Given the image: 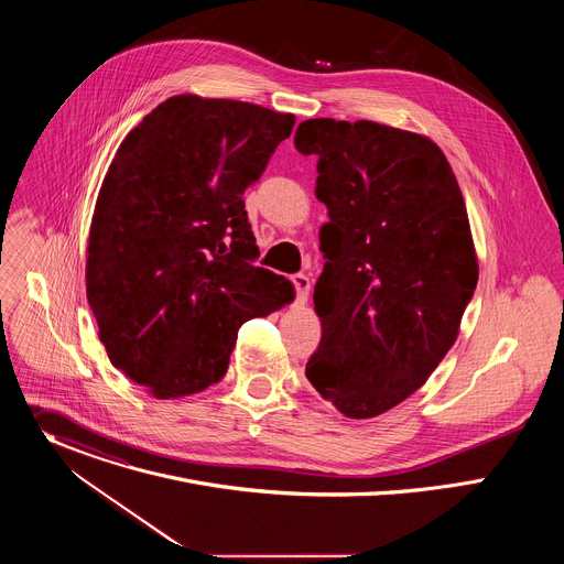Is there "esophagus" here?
Wrapping results in <instances>:
<instances>
[{"label":"esophagus","instance_id":"obj_1","mask_svg":"<svg viewBox=\"0 0 564 564\" xmlns=\"http://www.w3.org/2000/svg\"><path fill=\"white\" fill-rule=\"evenodd\" d=\"M294 290H296V301L299 303H305L307 301V294H310V279L305 274H294L290 276Z\"/></svg>","mask_w":564,"mask_h":564}]
</instances>
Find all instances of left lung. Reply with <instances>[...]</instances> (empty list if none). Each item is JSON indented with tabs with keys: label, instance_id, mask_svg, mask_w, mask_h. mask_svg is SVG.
<instances>
[{
	"label": "left lung",
	"instance_id": "1",
	"mask_svg": "<svg viewBox=\"0 0 564 564\" xmlns=\"http://www.w3.org/2000/svg\"><path fill=\"white\" fill-rule=\"evenodd\" d=\"M294 144L316 155L326 265L314 285L316 392L352 420L411 397L457 339L477 285L466 205L442 149L372 120L314 118Z\"/></svg>",
	"mask_w": 564,
	"mask_h": 564
}]
</instances>
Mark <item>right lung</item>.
Returning a JSON list of instances; mask_svg holds the SVG:
<instances>
[{"instance_id":"add662e5","label":"right lung","mask_w":564,"mask_h":564,"mask_svg":"<svg viewBox=\"0 0 564 564\" xmlns=\"http://www.w3.org/2000/svg\"><path fill=\"white\" fill-rule=\"evenodd\" d=\"M292 113L174 96L127 133L102 181L87 248V299L111 364L158 399L223 379L238 328L294 299L257 268L243 194Z\"/></svg>"}]
</instances>
